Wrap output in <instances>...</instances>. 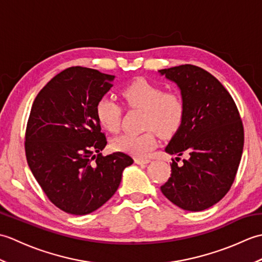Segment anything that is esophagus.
<instances>
[{"label":"esophagus","instance_id":"1","mask_svg":"<svg viewBox=\"0 0 262 262\" xmlns=\"http://www.w3.org/2000/svg\"><path fill=\"white\" fill-rule=\"evenodd\" d=\"M149 159H143V158H136L135 159V163H137V164H146V163H148L149 162Z\"/></svg>","mask_w":262,"mask_h":262}]
</instances>
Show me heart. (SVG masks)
<instances>
[{"instance_id": "obj_1", "label": "heart", "mask_w": 262, "mask_h": 262, "mask_svg": "<svg viewBox=\"0 0 262 262\" xmlns=\"http://www.w3.org/2000/svg\"><path fill=\"white\" fill-rule=\"evenodd\" d=\"M128 109L143 111L140 134L125 133L113 140V147L135 157H145L157 146V134L169 138L177 134L186 117V102L177 91H164L162 86L145 79L130 82L121 90ZM122 105L110 96L99 99L96 107L100 124L111 133L119 130Z\"/></svg>"}]
</instances>
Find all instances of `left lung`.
Returning <instances> with one entry per match:
<instances>
[{"label": "left lung", "mask_w": 262, "mask_h": 262, "mask_svg": "<svg viewBox=\"0 0 262 262\" xmlns=\"http://www.w3.org/2000/svg\"><path fill=\"white\" fill-rule=\"evenodd\" d=\"M159 72L177 83L186 102L185 121L165 147L178 158L161 191L185 210L207 209L234 182L244 144L240 113L229 91L204 69L186 64ZM181 155L188 159L180 166Z\"/></svg>", "instance_id": "left-lung-1"}]
</instances>
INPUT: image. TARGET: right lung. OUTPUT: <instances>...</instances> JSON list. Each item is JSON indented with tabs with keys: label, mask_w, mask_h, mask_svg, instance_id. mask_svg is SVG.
I'll return each mask as SVG.
<instances>
[{
	"label": "right lung",
	"mask_w": 262,
	"mask_h": 262,
	"mask_svg": "<svg viewBox=\"0 0 262 262\" xmlns=\"http://www.w3.org/2000/svg\"><path fill=\"white\" fill-rule=\"evenodd\" d=\"M114 75L72 66L54 76L32 103L25 149L28 165L51 202L65 213L86 215L108 202L133 159L103 157L107 138L96 107Z\"/></svg>",
	"instance_id": "right-lung-1"
}]
</instances>
